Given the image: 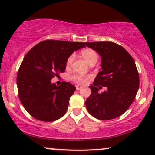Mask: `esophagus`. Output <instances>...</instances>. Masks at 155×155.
I'll return each mask as SVG.
<instances>
[{
  "mask_svg": "<svg viewBox=\"0 0 155 155\" xmlns=\"http://www.w3.org/2000/svg\"><path fill=\"white\" fill-rule=\"evenodd\" d=\"M83 88V87L82 86H80V85H76V90H78V91H79V90H81Z\"/></svg>",
  "mask_w": 155,
  "mask_h": 155,
  "instance_id": "34e87169",
  "label": "esophagus"
}]
</instances>
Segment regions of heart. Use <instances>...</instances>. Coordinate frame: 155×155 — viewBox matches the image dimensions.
Instances as JSON below:
<instances>
[{"label": "heart", "instance_id": "1", "mask_svg": "<svg viewBox=\"0 0 155 155\" xmlns=\"http://www.w3.org/2000/svg\"><path fill=\"white\" fill-rule=\"evenodd\" d=\"M82 56L83 58L87 61V63L90 64L91 63L96 62L98 60V54L95 51L91 49H85L81 51ZM74 60V54H71L68 57L67 60L66 64L67 65H70ZM90 78L89 75H85V74L82 73H74L70 77V79L74 83L79 84V85H85L87 83Z\"/></svg>", "mask_w": 155, "mask_h": 155}]
</instances>
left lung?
Wrapping results in <instances>:
<instances>
[{"instance_id": "1", "label": "left lung", "mask_w": 155, "mask_h": 155, "mask_svg": "<svg viewBox=\"0 0 155 155\" xmlns=\"http://www.w3.org/2000/svg\"><path fill=\"white\" fill-rule=\"evenodd\" d=\"M101 56V68L85 101L87 111L100 120H110L124 114L135 99L139 76L133 57L121 46L111 41L85 42ZM106 87L107 91L98 93Z\"/></svg>"}]
</instances>
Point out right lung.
<instances>
[{
	"instance_id": "right-lung-1",
	"label": "right lung",
	"mask_w": 155,
	"mask_h": 155,
	"mask_svg": "<svg viewBox=\"0 0 155 155\" xmlns=\"http://www.w3.org/2000/svg\"><path fill=\"white\" fill-rule=\"evenodd\" d=\"M85 42L45 40L25 55L17 74L21 102L28 114L42 121H54L65 114L75 87L68 82L59 86L51 80L65 71L66 62Z\"/></svg>"
}]
</instances>
